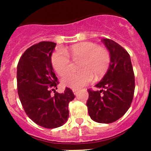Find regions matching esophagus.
<instances>
[{
  "mask_svg": "<svg viewBox=\"0 0 151 151\" xmlns=\"http://www.w3.org/2000/svg\"><path fill=\"white\" fill-rule=\"evenodd\" d=\"M72 91H73V93H74V95H77V94L78 93V92H79L78 90H76V89H73Z\"/></svg>",
  "mask_w": 151,
  "mask_h": 151,
  "instance_id": "esophagus-1",
  "label": "esophagus"
}]
</instances>
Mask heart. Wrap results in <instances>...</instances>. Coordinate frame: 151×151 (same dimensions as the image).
<instances>
[{
    "label": "heart",
    "instance_id": "1",
    "mask_svg": "<svg viewBox=\"0 0 151 151\" xmlns=\"http://www.w3.org/2000/svg\"><path fill=\"white\" fill-rule=\"evenodd\" d=\"M81 60L79 72H68L61 80L64 86L80 89L91 83L93 76L99 79L106 72L111 62L109 50L93 42H83L68 47L57 49L51 57L52 64L59 75L66 74L70 69L71 60Z\"/></svg>",
    "mask_w": 151,
    "mask_h": 151
}]
</instances>
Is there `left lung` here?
Instances as JSON below:
<instances>
[{"label": "left lung", "mask_w": 151, "mask_h": 151, "mask_svg": "<svg viewBox=\"0 0 151 151\" xmlns=\"http://www.w3.org/2000/svg\"><path fill=\"white\" fill-rule=\"evenodd\" d=\"M111 55L109 68L95 85L100 91L88 89L86 105L93 121L100 123L116 121L127 112L134 93V74L128 52L114 41L101 40Z\"/></svg>", "instance_id": "left-lung-1"}]
</instances>
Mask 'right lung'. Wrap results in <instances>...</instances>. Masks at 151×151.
Segmentation results:
<instances>
[{
	"mask_svg": "<svg viewBox=\"0 0 151 151\" xmlns=\"http://www.w3.org/2000/svg\"><path fill=\"white\" fill-rule=\"evenodd\" d=\"M55 46L54 42H41L29 47L21 56L17 71L18 95L25 113L33 122L47 129L66 123L68 103L75 97L68 88L63 93L55 90L58 82L51 56Z\"/></svg>",
	"mask_w": 151,
	"mask_h": 151,
	"instance_id": "right-lung-1",
	"label": "right lung"
}]
</instances>
